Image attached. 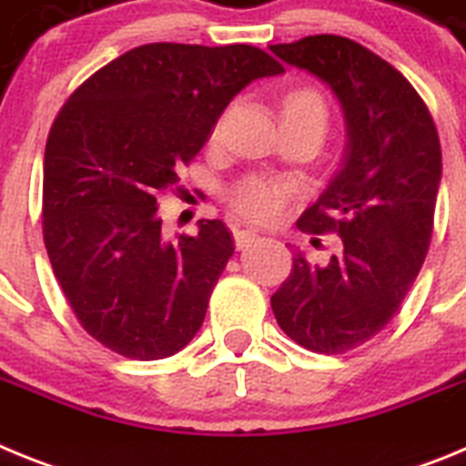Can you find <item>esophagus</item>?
Listing matches in <instances>:
<instances>
[{"label":"esophagus","instance_id":"esophagus-1","mask_svg":"<svg viewBox=\"0 0 466 466\" xmlns=\"http://www.w3.org/2000/svg\"><path fill=\"white\" fill-rule=\"evenodd\" d=\"M257 236L258 233L252 228H240V226H238V228H233V240H236L238 249H245V247H249V242L257 240Z\"/></svg>","mask_w":466,"mask_h":466}]
</instances>
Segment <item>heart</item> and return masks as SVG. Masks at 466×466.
Masks as SVG:
<instances>
[{
    "label": "heart",
    "mask_w": 466,
    "mask_h": 466,
    "mask_svg": "<svg viewBox=\"0 0 466 466\" xmlns=\"http://www.w3.org/2000/svg\"><path fill=\"white\" fill-rule=\"evenodd\" d=\"M282 116H312L327 126V102L315 88H294L282 105ZM291 184L273 177H242L228 188L230 208L249 221H273L291 198Z\"/></svg>",
    "instance_id": "b5f03b06"
}]
</instances>
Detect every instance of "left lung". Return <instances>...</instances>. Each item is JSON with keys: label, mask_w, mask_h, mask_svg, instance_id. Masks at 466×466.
I'll list each match as a JSON object with an SVG mask.
<instances>
[{"label": "left lung", "mask_w": 466, "mask_h": 466, "mask_svg": "<svg viewBox=\"0 0 466 466\" xmlns=\"http://www.w3.org/2000/svg\"><path fill=\"white\" fill-rule=\"evenodd\" d=\"M270 51L331 86L348 123L343 170L296 221L306 233H336L343 249L322 268L296 254L270 296L291 340L340 355L380 333L418 278L434 230L441 142L418 90L357 41L315 35Z\"/></svg>", "instance_id": "left-lung-1"}]
</instances>
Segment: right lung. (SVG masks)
Here are the masks:
<instances>
[{"instance_id": "add662e5", "label": "right lung", "mask_w": 466, "mask_h": 466, "mask_svg": "<svg viewBox=\"0 0 466 466\" xmlns=\"http://www.w3.org/2000/svg\"><path fill=\"white\" fill-rule=\"evenodd\" d=\"M284 67L247 44H147L88 76L57 111L44 156L41 228L81 327L130 360L191 343L233 254L224 221L167 242L156 198L203 149L228 102Z\"/></svg>"}]
</instances>
